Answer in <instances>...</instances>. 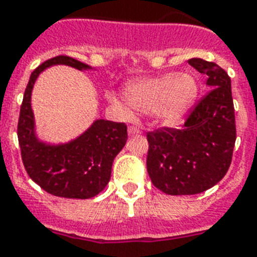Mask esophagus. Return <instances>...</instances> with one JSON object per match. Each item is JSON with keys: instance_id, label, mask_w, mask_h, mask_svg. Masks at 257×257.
Instances as JSON below:
<instances>
[{"instance_id": "34e87169", "label": "esophagus", "mask_w": 257, "mask_h": 257, "mask_svg": "<svg viewBox=\"0 0 257 257\" xmlns=\"http://www.w3.org/2000/svg\"><path fill=\"white\" fill-rule=\"evenodd\" d=\"M128 133H129V136H139V135H141V129H140L139 126H135V125H132V126H129L128 128Z\"/></svg>"}]
</instances>
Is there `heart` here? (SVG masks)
<instances>
[{
  "label": "heart",
  "instance_id": "heart-1",
  "mask_svg": "<svg viewBox=\"0 0 257 257\" xmlns=\"http://www.w3.org/2000/svg\"><path fill=\"white\" fill-rule=\"evenodd\" d=\"M197 81L187 74H165L132 81L125 87V100L131 108L141 113H157L165 120H173L190 107L197 96ZM125 112L126 105L112 97Z\"/></svg>",
  "mask_w": 257,
  "mask_h": 257
}]
</instances>
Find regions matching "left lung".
<instances>
[{
  "label": "left lung",
  "mask_w": 257,
  "mask_h": 257,
  "mask_svg": "<svg viewBox=\"0 0 257 257\" xmlns=\"http://www.w3.org/2000/svg\"><path fill=\"white\" fill-rule=\"evenodd\" d=\"M207 76L210 91L181 128L147 133V169L152 183L169 195H193L215 186L228 172L236 141L231 79L214 62L189 60Z\"/></svg>",
  "instance_id": "8db88e82"
}]
</instances>
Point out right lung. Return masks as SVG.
<instances>
[{"instance_id": "right-lung-1", "label": "right lung", "mask_w": 257, "mask_h": 257, "mask_svg": "<svg viewBox=\"0 0 257 257\" xmlns=\"http://www.w3.org/2000/svg\"><path fill=\"white\" fill-rule=\"evenodd\" d=\"M53 64H67L78 70L89 68L71 56L58 55L33 71L25 89L17 126L21 157L29 177L49 194L70 199H88L103 191L109 182L114 157L128 139L126 125L96 120L87 132L70 144L50 147L39 143L34 136L31 89L39 72Z\"/></svg>"}]
</instances>
